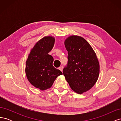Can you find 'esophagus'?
<instances>
[{
	"label": "esophagus",
	"instance_id": "esophagus-1",
	"mask_svg": "<svg viewBox=\"0 0 121 121\" xmlns=\"http://www.w3.org/2000/svg\"><path fill=\"white\" fill-rule=\"evenodd\" d=\"M63 66H62V65H61V66H60V67H59V69H60V70L61 71H63Z\"/></svg>",
	"mask_w": 121,
	"mask_h": 121
}]
</instances>
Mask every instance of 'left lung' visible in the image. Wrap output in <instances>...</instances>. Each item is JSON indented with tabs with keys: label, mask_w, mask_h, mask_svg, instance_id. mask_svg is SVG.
Instances as JSON below:
<instances>
[{
	"label": "left lung",
	"mask_w": 121,
	"mask_h": 121,
	"mask_svg": "<svg viewBox=\"0 0 121 121\" xmlns=\"http://www.w3.org/2000/svg\"><path fill=\"white\" fill-rule=\"evenodd\" d=\"M68 64L63 74L71 89L78 94L90 90L99 74V64L92 47L86 40L73 35L65 39Z\"/></svg>",
	"instance_id": "8db88e82"
}]
</instances>
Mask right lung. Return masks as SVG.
I'll return each mask as SVG.
<instances>
[{
    "label": "right lung",
    "instance_id": "obj_1",
    "mask_svg": "<svg viewBox=\"0 0 121 121\" xmlns=\"http://www.w3.org/2000/svg\"><path fill=\"white\" fill-rule=\"evenodd\" d=\"M55 39L46 36L36 43L26 61L25 72L30 83L41 90L52 86L62 72L53 66V57L48 54L54 46Z\"/></svg>",
    "mask_w": 121,
    "mask_h": 121
}]
</instances>
